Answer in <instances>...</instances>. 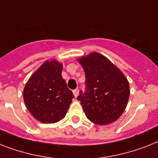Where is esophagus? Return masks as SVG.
<instances>
[{"instance_id":"esophagus-1","label":"esophagus","mask_w":158,"mask_h":158,"mask_svg":"<svg viewBox=\"0 0 158 158\" xmlns=\"http://www.w3.org/2000/svg\"><path fill=\"white\" fill-rule=\"evenodd\" d=\"M73 94H74L75 97H78V95H79V89L76 88V89H75V90H73Z\"/></svg>"}]
</instances>
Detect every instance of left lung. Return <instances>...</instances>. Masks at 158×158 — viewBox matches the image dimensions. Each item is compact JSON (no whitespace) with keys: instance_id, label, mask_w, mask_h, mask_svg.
<instances>
[{"instance_id":"obj_1","label":"left lung","mask_w":158,"mask_h":158,"mask_svg":"<svg viewBox=\"0 0 158 158\" xmlns=\"http://www.w3.org/2000/svg\"><path fill=\"white\" fill-rule=\"evenodd\" d=\"M85 73V90L80 91L86 117L98 125L116 121L123 114L130 96L129 83L118 68L103 55L92 52L79 60Z\"/></svg>"}]
</instances>
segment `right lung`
<instances>
[{"label": "right lung", "instance_id": "add662e5", "mask_svg": "<svg viewBox=\"0 0 158 158\" xmlns=\"http://www.w3.org/2000/svg\"><path fill=\"white\" fill-rule=\"evenodd\" d=\"M62 65L45 61L26 84L23 99L29 112L43 123H54L66 116L74 95L61 76Z\"/></svg>", "mask_w": 158, "mask_h": 158}]
</instances>
